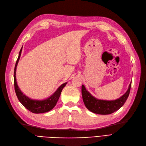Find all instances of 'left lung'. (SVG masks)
I'll list each match as a JSON object with an SVG mask.
<instances>
[{"label":"left lung","mask_w":146,"mask_h":146,"mask_svg":"<svg viewBox=\"0 0 146 146\" xmlns=\"http://www.w3.org/2000/svg\"><path fill=\"white\" fill-rule=\"evenodd\" d=\"M131 83L125 93L114 100H100L95 98L88 92L84 85L82 86V94L85 107L91 112L99 114H110L118 110L125 104L130 94Z\"/></svg>","instance_id":"1"}]
</instances>
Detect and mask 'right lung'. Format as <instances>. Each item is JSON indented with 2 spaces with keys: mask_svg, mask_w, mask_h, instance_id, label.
I'll return each mask as SVG.
<instances>
[{
  "mask_svg": "<svg viewBox=\"0 0 146 146\" xmlns=\"http://www.w3.org/2000/svg\"><path fill=\"white\" fill-rule=\"evenodd\" d=\"M22 50H23V47H22L21 49L20 50L18 58H17L16 63L14 71V85L17 98L19 100L20 102L23 104L24 107H25L28 110H29L30 111L33 113L38 114L49 111L51 110L54 108L55 106L56 105L57 102H58L59 99L61 92L62 91L63 88L66 86V84H67V83H64L62 84V85L56 90V91L50 97L44 100H33L28 98L27 96H26L25 94H23V92L20 90L18 86H17L16 78V68L21 55Z\"/></svg>",
  "mask_w": 146,
  "mask_h": 146,
  "instance_id": "right-lung-1",
  "label": "right lung"
}]
</instances>
